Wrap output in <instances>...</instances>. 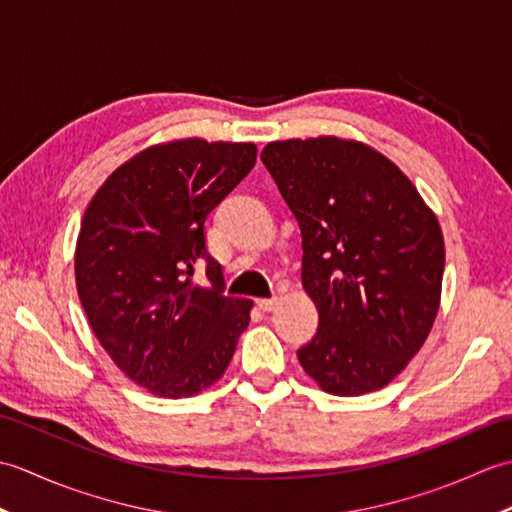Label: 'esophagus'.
Returning <instances> with one entry per match:
<instances>
[{
  "label": "esophagus",
  "mask_w": 512,
  "mask_h": 512,
  "mask_svg": "<svg viewBox=\"0 0 512 512\" xmlns=\"http://www.w3.org/2000/svg\"><path fill=\"white\" fill-rule=\"evenodd\" d=\"M257 306L262 308V310H266V312H270V310H275V308L279 306V299H277V297H270V299H257Z\"/></svg>",
  "instance_id": "1"
}]
</instances>
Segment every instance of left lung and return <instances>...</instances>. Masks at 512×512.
Listing matches in <instances>:
<instances>
[{
    "label": "left lung",
    "instance_id": "obj_1",
    "mask_svg": "<svg viewBox=\"0 0 512 512\" xmlns=\"http://www.w3.org/2000/svg\"><path fill=\"white\" fill-rule=\"evenodd\" d=\"M262 162L299 222L301 281L319 310L301 367L334 396L383 389L418 354L440 308L436 213L394 162L358 140H277Z\"/></svg>",
    "mask_w": 512,
    "mask_h": 512
}]
</instances>
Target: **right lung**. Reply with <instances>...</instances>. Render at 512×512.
<instances>
[{
  "label": "right lung",
  "mask_w": 512,
  "mask_h": 512,
  "mask_svg": "<svg viewBox=\"0 0 512 512\" xmlns=\"http://www.w3.org/2000/svg\"><path fill=\"white\" fill-rule=\"evenodd\" d=\"M253 143L171 140L140 151L94 193L76 239L81 306L112 361L160 398L226 372L253 301L226 297L204 220L255 167ZM207 264L209 287L192 268Z\"/></svg>",
  "instance_id": "1"
}]
</instances>
